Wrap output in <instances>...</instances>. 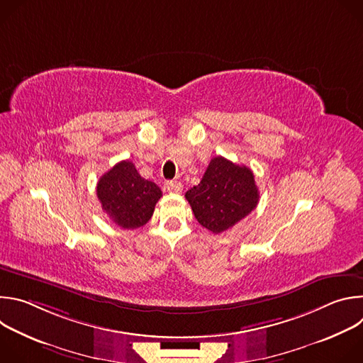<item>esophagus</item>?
Masks as SVG:
<instances>
[{
	"label": "esophagus",
	"instance_id": "34e87169",
	"mask_svg": "<svg viewBox=\"0 0 363 363\" xmlns=\"http://www.w3.org/2000/svg\"><path fill=\"white\" fill-rule=\"evenodd\" d=\"M165 188L169 192H181L182 191V185L178 181H167L165 182Z\"/></svg>",
	"mask_w": 363,
	"mask_h": 363
}]
</instances>
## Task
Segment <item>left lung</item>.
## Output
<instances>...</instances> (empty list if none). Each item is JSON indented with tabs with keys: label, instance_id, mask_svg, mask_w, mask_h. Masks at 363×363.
I'll use <instances>...</instances> for the list:
<instances>
[{
	"label": "left lung",
	"instance_id": "8db88e82",
	"mask_svg": "<svg viewBox=\"0 0 363 363\" xmlns=\"http://www.w3.org/2000/svg\"><path fill=\"white\" fill-rule=\"evenodd\" d=\"M196 221L214 234L227 231L245 218L258 203V188L250 168L217 157L201 182L186 191Z\"/></svg>",
	"mask_w": 363,
	"mask_h": 363
}]
</instances>
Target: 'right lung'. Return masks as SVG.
<instances>
[{"label":"right lung","instance_id":"add662e5","mask_svg":"<svg viewBox=\"0 0 363 363\" xmlns=\"http://www.w3.org/2000/svg\"><path fill=\"white\" fill-rule=\"evenodd\" d=\"M96 192L101 210L116 225L126 230L145 225L162 196L161 188L142 178L130 161L116 164L100 177Z\"/></svg>","mask_w":363,"mask_h":363}]
</instances>
